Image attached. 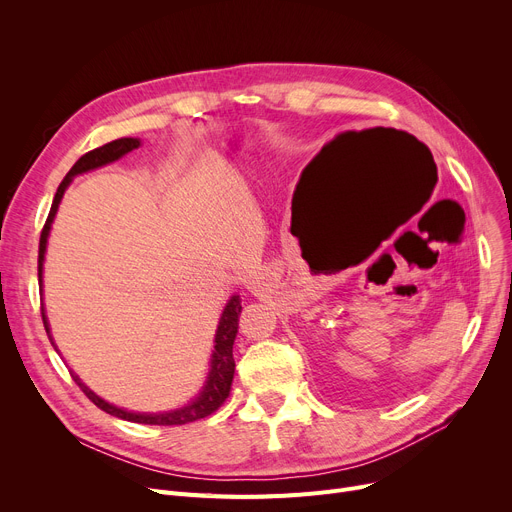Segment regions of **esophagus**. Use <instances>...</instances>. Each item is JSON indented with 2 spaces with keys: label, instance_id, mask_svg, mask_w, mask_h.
I'll use <instances>...</instances> for the list:
<instances>
[{
  "label": "esophagus",
  "instance_id": "34e87169",
  "mask_svg": "<svg viewBox=\"0 0 512 512\" xmlns=\"http://www.w3.org/2000/svg\"><path fill=\"white\" fill-rule=\"evenodd\" d=\"M251 292H255V294H259V286H251Z\"/></svg>",
  "mask_w": 512,
  "mask_h": 512
}]
</instances>
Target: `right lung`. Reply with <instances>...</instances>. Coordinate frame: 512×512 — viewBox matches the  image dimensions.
<instances>
[{
  "label": "right lung",
  "instance_id": "obj_1",
  "mask_svg": "<svg viewBox=\"0 0 512 512\" xmlns=\"http://www.w3.org/2000/svg\"><path fill=\"white\" fill-rule=\"evenodd\" d=\"M139 147H141V139H132V137L116 139L112 143H105L103 147H97V149L85 153L70 168V172L62 180V184L58 186L56 197H53V203H51V209H49V215H47V222L43 226L41 240H39V286H41V292H43V261H45V251H47L49 230H51L53 218H56L60 201H62V197L66 193V188L70 186L72 178L78 176V174H85V172L97 170L101 166L112 164V161H118L120 157H124L126 153H130L132 149H139ZM240 311H242L240 297H238V294H232L230 301L226 303V307L222 311L218 330H215V340H213L215 344H213V353H211V361H209L207 380H205L201 392L191 402H188V405H184L180 409L164 411V413H134V411H126V409H120V407L112 405V402L103 400L101 396H97L89 386H85L83 382H80V378H78L74 371H70L72 373V380L80 386V390H83L89 396V400L95 402V405L101 411L110 413L114 417H120V419H126V421L145 423V425H184V423L203 419V417L211 415L213 411H218L224 405V400L228 398V394H230V386H232V378H234L232 346H234V338H236V332H238ZM41 315H43L45 332H47L53 348H56V351H58L56 342H53V338H51L49 321H47V315H45L43 307H41Z\"/></svg>",
  "mask_w": 512,
  "mask_h": 512
}]
</instances>
